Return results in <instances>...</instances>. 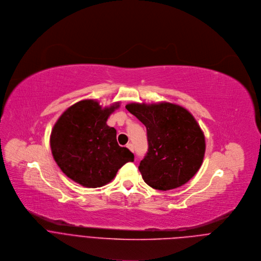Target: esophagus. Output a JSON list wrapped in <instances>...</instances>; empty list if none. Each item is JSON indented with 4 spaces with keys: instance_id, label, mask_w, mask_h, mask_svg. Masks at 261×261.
<instances>
[{
    "instance_id": "34e87169",
    "label": "esophagus",
    "mask_w": 261,
    "mask_h": 261,
    "mask_svg": "<svg viewBox=\"0 0 261 261\" xmlns=\"http://www.w3.org/2000/svg\"><path fill=\"white\" fill-rule=\"evenodd\" d=\"M126 147H127L132 152H134V145H133L132 143H128V144L126 145Z\"/></svg>"
}]
</instances>
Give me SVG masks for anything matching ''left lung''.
Here are the masks:
<instances>
[{
  "instance_id": "left-lung-1",
  "label": "left lung",
  "mask_w": 261,
  "mask_h": 261,
  "mask_svg": "<svg viewBox=\"0 0 261 261\" xmlns=\"http://www.w3.org/2000/svg\"><path fill=\"white\" fill-rule=\"evenodd\" d=\"M147 128L148 152L139 166L152 188L170 190L187 183L199 170L204 135L192 114L176 103L132 102L125 106Z\"/></svg>"
}]
</instances>
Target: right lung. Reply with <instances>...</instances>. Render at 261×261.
<instances>
[{"instance_id": "add662e5", "label": "right lung", "mask_w": 261, "mask_h": 261, "mask_svg": "<svg viewBox=\"0 0 261 261\" xmlns=\"http://www.w3.org/2000/svg\"><path fill=\"white\" fill-rule=\"evenodd\" d=\"M119 103L102 108L97 100H80L61 115L51 130L56 163L67 177L84 187L108 184L123 165L134 162V154L118 145L116 129L107 124Z\"/></svg>"}]
</instances>
